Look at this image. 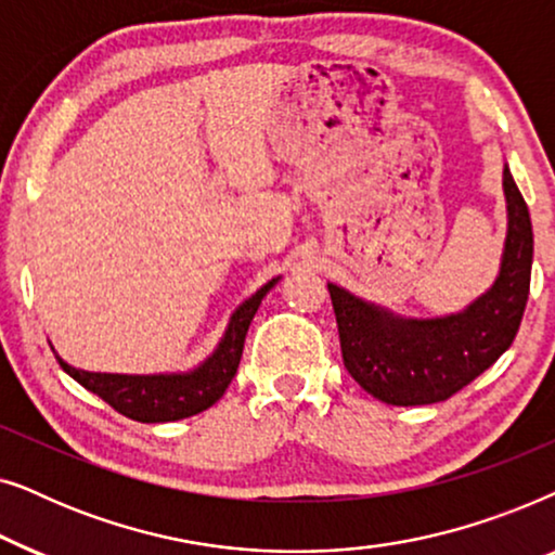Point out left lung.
Masks as SVG:
<instances>
[{
    "instance_id": "1",
    "label": "left lung",
    "mask_w": 555,
    "mask_h": 555,
    "mask_svg": "<svg viewBox=\"0 0 555 555\" xmlns=\"http://www.w3.org/2000/svg\"><path fill=\"white\" fill-rule=\"evenodd\" d=\"M507 240L495 285L457 315L406 321L328 285L344 366L371 397L393 406L450 399L490 369L520 328L530 293L533 227L528 204L503 171Z\"/></svg>"
}]
</instances>
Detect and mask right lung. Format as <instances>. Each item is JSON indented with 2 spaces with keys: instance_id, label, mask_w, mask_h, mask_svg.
Returning <instances> with one entry per match:
<instances>
[{
  "instance_id": "add662e5",
  "label": "right lung",
  "mask_w": 555,
  "mask_h": 555,
  "mask_svg": "<svg viewBox=\"0 0 555 555\" xmlns=\"http://www.w3.org/2000/svg\"><path fill=\"white\" fill-rule=\"evenodd\" d=\"M278 280H270L262 285L253 298L242 302L234 310L230 328H227L222 344L217 351L202 363L199 369L189 371V374H162V376H124V374H93V371H80L67 366L60 359L67 374H70L80 386L101 397L105 404L116 409L118 414L128 416L135 422H177L186 420L209 409L215 401L222 399L227 386L237 374L242 348H245V336L249 323L260 308L264 295Z\"/></svg>"
}]
</instances>
